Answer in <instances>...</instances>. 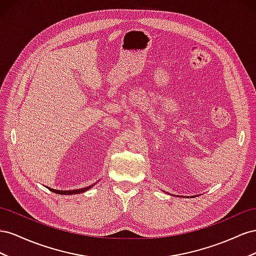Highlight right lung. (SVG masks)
Masks as SVG:
<instances>
[{"label":"right lung","mask_w":256,"mask_h":256,"mask_svg":"<svg viewBox=\"0 0 256 256\" xmlns=\"http://www.w3.org/2000/svg\"><path fill=\"white\" fill-rule=\"evenodd\" d=\"M94 184H92V186H86V188H78V190H72V191H62V190H54V188H48V186H46L48 190H50L51 192H54V193H56V194H61V195H72V194H79V193H84V192H86V191H88V190L89 188H91Z\"/></svg>","instance_id":"1"}]
</instances>
